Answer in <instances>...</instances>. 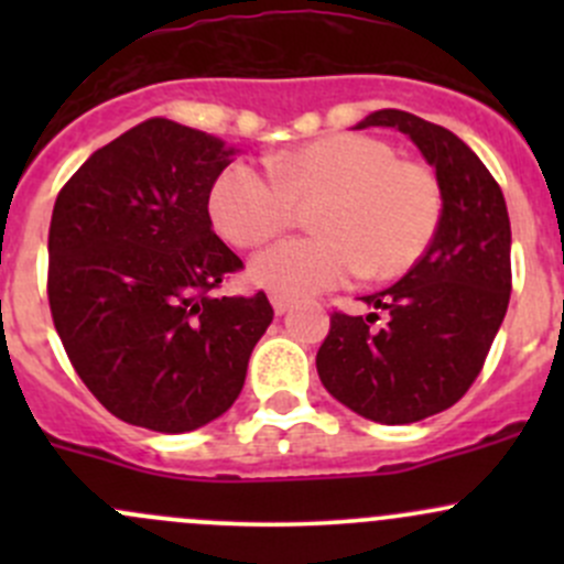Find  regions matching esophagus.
I'll return each mask as SVG.
<instances>
[{
    "mask_svg": "<svg viewBox=\"0 0 564 564\" xmlns=\"http://www.w3.org/2000/svg\"><path fill=\"white\" fill-rule=\"evenodd\" d=\"M270 303H272V308H275V314L281 316V314H286L289 308H292V300L286 297V294H278V292H272L270 294Z\"/></svg>",
    "mask_w": 564,
    "mask_h": 564,
    "instance_id": "34e87169",
    "label": "esophagus"
}]
</instances>
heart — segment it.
Wrapping results in <instances>:
<instances>
[{
	"label": "heart",
	"mask_w": 564,
	"mask_h": 564,
	"mask_svg": "<svg viewBox=\"0 0 564 564\" xmlns=\"http://www.w3.org/2000/svg\"><path fill=\"white\" fill-rule=\"evenodd\" d=\"M270 174L235 161L209 187V218L237 248H259L311 213L314 237L286 240L250 264V278L286 297H311L362 275L388 281L420 261L442 220L431 169L401 161L377 135L333 133L270 158Z\"/></svg>",
	"instance_id": "b5f03b06"
}]
</instances>
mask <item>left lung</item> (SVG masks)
<instances>
[{
	"label": "left lung",
	"mask_w": 564,
	"mask_h": 564,
	"mask_svg": "<svg viewBox=\"0 0 564 564\" xmlns=\"http://www.w3.org/2000/svg\"><path fill=\"white\" fill-rule=\"evenodd\" d=\"M398 128L436 169L442 220L398 283L362 297L379 314L335 311L318 346L322 384L373 423H417L451 409L482 371L510 303V218L502 187L447 128L382 108L357 128Z\"/></svg>",
	"instance_id": "1"
}]
</instances>
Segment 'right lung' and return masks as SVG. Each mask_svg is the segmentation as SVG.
Returning <instances> with one entry per match:
<instances>
[{
	"label": "right lung",
	"instance_id": "1",
	"mask_svg": "<svg viewBox=\"0 0 564 564\" xmlns=\"http://www.w3.org/2000/svg\"><path fill=\"white\" fill-rule=\"evenodd\" d=\"M235 152L155 117L100 147L56 196L54 327L82 382L130 425L182 434L220 417L275 316L264 292L213 294L242 270L207 209Z\"/></svg>",
	"mask_w": 564,
	"mask_h": 564
}]
</instances>
